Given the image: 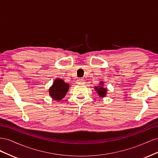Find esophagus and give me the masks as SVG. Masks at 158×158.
<instances>
[{
	"label": "esophagus",
	"instance_id": "esophagus-1",
	"mask_svg": "<svg viewBox=\"0 0 158 158\" xmlns=\"http://www.w3.org/2000/svg\"><path fill=\"white\" fill-rule=\"evenodd\" d=\"M77 83L78 84H84V83H85V80L82 78H79L77 80Z\"/></svg>",
	"mask_w": 158,
	"mask_h": 158
}]
</instances>
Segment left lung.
<instances>
[{
	"label": "left lung",
	"instance_id": "1",
	"mask_svg": "<svg viewBox=\"0 0 158 158\" xmlns=\"http://www.w3.org/2000/svg\"><path fill=\"white\" fill-rule=\"evenodd\" d=\"M104 83L103 81H101L99 82V85H98V86H95V91H96L97 94H98L100 98H104L106 96V95L107 94V88H104Z\"/></svg>",
	"mask_w": 158,
	"mask_h": 158
}]
</instances>
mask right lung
Wrapping results in <instances>:
<instances>
[{"label": "right lung", "instance_id": "obj_1", "mask_svg": "<svg viewBox=\"0 0 158 158\" xmlns=\"http://www.w3.org/2000/svg\"><path fill=\"white\" fill-rule=\"evenodd\" d=\"M69 89V84L64 82L63 79L56 78L49 89L51 98L55 101H60L63 99Z\"/></svg>", "mask_w": 158, "mask_h": 158}]
</instances>
